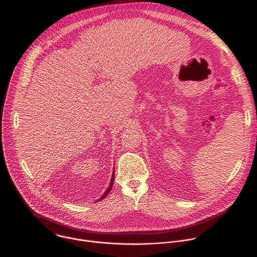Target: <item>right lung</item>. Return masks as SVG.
<instances>
[{
	"label": "right lung",
	"mask_w": 257,
	"mask_h": 257,
	"mask_svg": "<svg viewBox=\"0 0 257 257\" xmlns=\"http://www.w3.org/2000/svg\"><path fill=\"white\" fill-rule=\"evenodd\" d=\"M114 169V168H113ZM113 180H114V171L112 172V174H111V178H110V186H109V188L106 190V192L104 193V195L100 198V199H98V201H101V200H103L108 194H109V192L110 191V189H111V187H112V185H113Z\"/></svg>",
	"instance_id": "obj_1"
}]
</instances>
